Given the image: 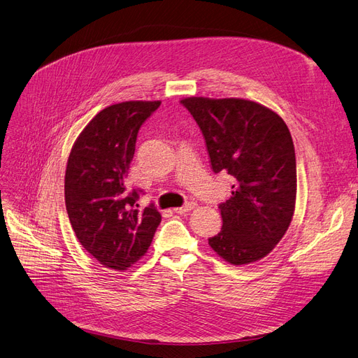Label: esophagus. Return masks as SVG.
<instances>
[{
    "label": "esophagus",
    "mask_w": 358,
    "mask_h": 358,
    "mask_svg": "<svg viewBox=\"0 0 358 358\" xmlns=\"http://www.w3.org/2000/svg\"><path fill=\"white\" fill-rule=\"evenodd\" d=\"M195 207H196V203H194V201H188V203L185 204V206L178 207V208H173V210H175V213H178V214H183V213H188V211L194 210Z\"/></svg>",
    "instance_id": "1"
}]
</instances>
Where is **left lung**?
Masks as SVG:
<instances>
[{
  "label": "left lung",
  "mask_w": 358,
  "mask_h": 358,
  "mask_svg": "<svg viewBox=\"0 0 358 358\" xmlns=\"http://www.w3.org/2000/svg\"><path fill=\"white\" fill-rule=\"evenodd\" d=\"M206 139L214 173L235 179L219 204L222 231L208 245L227 263L257 262L273 250L291 224L296 163L288 126L270 108L239 98H183Z\"/></svg>",
  "instance_id": "obj_1"
}]
</instances>
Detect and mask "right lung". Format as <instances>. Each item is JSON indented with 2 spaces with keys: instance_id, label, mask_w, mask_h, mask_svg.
<instances>
[{
  "instance_id": "right-lung-1",
  "label": "right lung",
  "mask_w": 358,
  "mask_h": 358,
  "mask_svg": "<svg viewBox=\"0 0 358 358\" xmlns=\"http://www.w3.org/2000/svg\"><path fill=\"white\" fill-rule=\"evenodd\" d=\"M160 101H124L99 111L70 151L64 198L80 245L106 267L126 270L144 255L162 222L150 204L138 210L139 189H126L124 178L136 136Z\"/></svg>"
}]
</instances>
